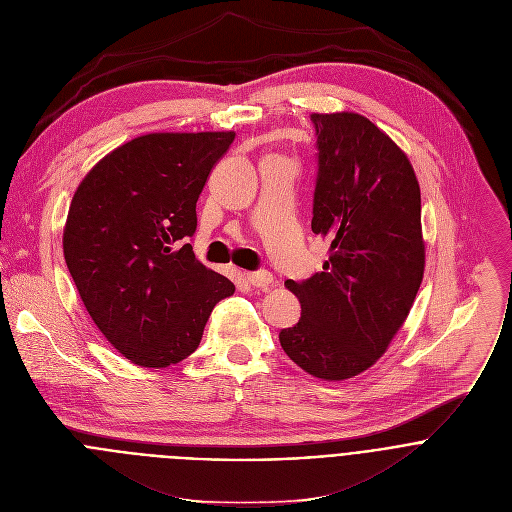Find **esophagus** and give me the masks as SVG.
<instances>
[{"instance_id": "34e87169", "label": "esophagus", "mask_w": 512, "mask_h": 512, "mask_svg": "<svg viewBox=\"0 0 512 512\" xmlns=\"http://www.w3.org/2000/svg\"><path fill=\"white\" fill-rule=\"evenodd\" d=\"M244 276H246V280H248L252 286H256V288H266V286H270V284L274 282V278H272V274H270L268 270L246 272Z\"/></svg>"}]
</instances>
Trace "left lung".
I'll use <instances>...</instances> for the list:
<instances>
[{
	"instance_id": "left-lung-1",
	"label": "left lung",
	"mask_w": 512,
	"mask_h": 512,
	"mask_svg": "<svg viewBox=\"0 0 512 512\" xmlns=\"http://www.w3.org/2000/svg\"><path fill=\"white\" fill-rule=\"evenodd\" d=\"M317 137L313 232L331 240L323 272L286 280L300 319L284 353L341 381L371 367L410 313L424 278L422 195L412 163L369 119L311 115Z\"/></svg>"
}]
</instances>
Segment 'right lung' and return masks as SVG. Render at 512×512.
Returning a JSON list of instances; mask_svg holds the SVG:
<instances>
[{"mask_svg":"<svg viewBox=\"0 0 512 512\" xmlns=\"http://www.w3.org/2000/svg\"><path fill=\"white\" fill-rule=\"evenodd\" d=\"M234 137H137L98 161L72 197L66 266L94 325L137 365L191 355L214 306L236 290L189 244L197 197Z\"/></svg>","mask_w":512,"mask_h":512,"instance_id":"right-lung-1","label":"right lung"}]
</instances>
